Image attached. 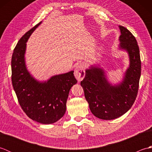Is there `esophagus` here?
I'll return each mask as SVG.
<instances>
[{"label": "esophagus", "mask_w": 152, "mask_h": 152, "mask_svg": "<svg viewBox=\"0 0 152 152\" xmlns=\"http://www.w3.org/2000/svg\"><path fill=\"white\" fill-rule=\"evenodd\" d=\"M86 74V65L84 64L81 63L77 65L75 70H74V76L78 81H82L83 79Z\"/></svg>", "instance_id": "obj_1"}]
</instances>
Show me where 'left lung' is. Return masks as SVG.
Masks as SVG:
<instances>
[{
    "label": "left lung",
    "mask_w": 152,
    "mask_h": 152,
    "mask_svg": "<svg viewBox=\"0 0 152 152\" xmlns=\"http://www.w3.org/2000/svg\"><path fill=\"white\" fill-rule=\"evenodd\" d=\"M119 27V48L127 51L129 57V66L122 81L112 85L104 70L91 65L86 70L85 78L80 82L92 114L105 120L120 117L131 108L137 96L141 74L140 51L136 38L127 28L121 25Z\"/></svg>",
    "instance_id": "8db88e82"
}]
</instances>
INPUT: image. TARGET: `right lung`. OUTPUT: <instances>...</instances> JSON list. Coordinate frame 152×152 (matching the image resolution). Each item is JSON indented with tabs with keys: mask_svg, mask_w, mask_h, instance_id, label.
Masks as SVG:
<instances>
[{
	"mask_svg": "<svg viewBox=\"0 0 152 152\" xmlns=\"http://www.w3.org/2000/svg\"><path fill=\"white\" fill-rule=\"evenodd\" d=\"M40 22L27 32L16 45L12 57V82L18 102L28 118L42 124L57 121L66 112L71 88L77 83L74 71L53 76L39 82L31 75L25 64L26 42Z\"/></svg>",
	"mask_w": 152,
	"mask_h": 152,
	"instance_id": "right-lung-1",
	"label": "right lung"
}]
</instances>
